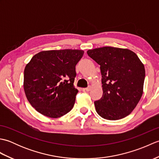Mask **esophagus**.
<instances>
[{
  "label": "esophagus",
  "instance_id": "obj_1",
  "mask_svg": "<svg viewBox=\"0 0 159 159\" xmlns=\"http://www.w3.org/2000/svg\"><path fill=\"white\" fill-rule=\"evenodd\" d=\"M84 89H85L86 92H89V91H90V89H91V87L90 86L87 87H86V88H85Z\"/></svg>",
  "mask_w": 159,
  "mask_h": 159
}]
</instances>
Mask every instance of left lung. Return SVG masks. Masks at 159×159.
<instances>
[{
  "mask_svg": "<svg viewBox=\"0 0 159 159\" xmlns=\"http://www.w3.org/2000/svg\"><path fill=\"white\" fill-rule=\"evenodd\" d=\"M87 52L100 66L102 74L103 94L94 102L96 112L109 120L126 117L143 94L146 74L143 64L128 49L105 46Z\"/></svg>",
  "mask_w": 159,
  "mask_h": 159,
  "instance_id": "8db88e82",
  "label": "left lung"
}]
</instances>
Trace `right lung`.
I'll return each mask as SVG.
<instances>
[{"label":"right lung","instance_id":"obj_1","mask_svg":"<svg viewBox=\"0 0 159 159\" xmlns=\"http://www.w3.org/2000/svg\"><path fill=\"white\" fill-rule=\"evenodd\" d=\"M80 50L42 51L32 57L24 72L26 98L37 111L57 118L72 110L79 92L74 85Z\"/></svg>","mask_w":159,"mask_h":159}]
</instances>
